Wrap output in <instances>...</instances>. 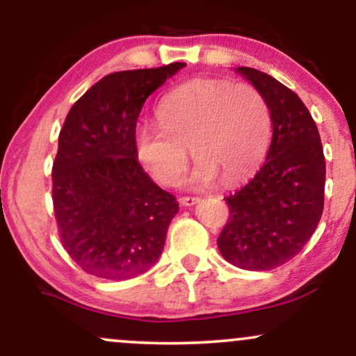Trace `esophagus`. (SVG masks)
I'll list each match as a JSON object with an SVG mask.
<instances>
[{
	"label": "esophagus",
	"instance_id": "34e87169",
	"mask_svg": "<svg viewBox=\"0 0 356 356\" xmlns=\"http://www.w3.org/2000/svg\"><path fill=\"white\" fill-rule=\"evenodd\" d=\"M179 201H181L182 206L191 207V206H194V204L199 202V197H192V195H184V197L179 199Z\"/></svg>",
	"mask_w": 356,
	"mask_h": 356
}]
</instances>
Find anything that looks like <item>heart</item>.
I'll use <instances>...</instances> for the list:
<instances>
[{
  "label": "heart",
  "mask_w": 356,
  "mask_h": 356,
  "mask_svg": "<svg viewBox=\"0 0 356 356\" xmlns=\"http://www.w3.org/2000/svg\"><path fill=\"white\" fill-rule=\"evenodd\" d=\"M161 124L136 130L138 159L159 182L174 186L195 161L191 186L206 187L218 179L232 184L248 177L266 155L271 115L264 97L246 83L195 79L179 85L157 107Z\"/></svg>",
  "instance_id": "b5f03b06"
}]
</instances>
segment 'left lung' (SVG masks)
<instances>
[{
  "label": "left lung",
  "instance_id": "left-lung-1",
  "mask_svg": "<svg viewBox=\"0 0 356 356\" xmlns=\"http://www.w3.org/2000/svg\"><path fill=\"white\" fill-rule=\"evenodd\" d=\"M266 100L273 138L254 177L226 197L229 219L218 248L231 264L268 271L288 263L313 236L325 204L326 164L312 113L268 73L238 68Z\"/></svg>",
  "mask_w": 356,
  "mask_h": 356
}]
</instances>
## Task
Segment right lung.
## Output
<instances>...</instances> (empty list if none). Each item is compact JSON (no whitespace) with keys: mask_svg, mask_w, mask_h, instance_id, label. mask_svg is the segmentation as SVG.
Listing matches in <instances>:
<instances>
[{"mask_svg":"<svg viewBox=\"0 0 356 356\" xmlns=\"http://www.w3.org/2000/svg\"><path fill=\"white\" fill-rule=\"evenodd\" d=\"M186 63L115 72L73 104L53 161L51 199L65 251L88 275L132 280L157 263L179 204L137 161L144 102Z\"/></svg>","mask_w":356,"mask_h":356,"instance_id":"obj_1","label":"right lung"}]
</instances>
